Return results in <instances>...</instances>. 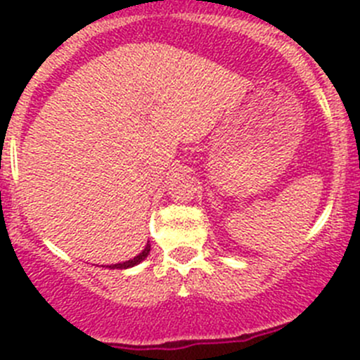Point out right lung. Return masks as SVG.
Masks as SVG:
<instances>
[{"label":"right lung","instance_id":"right-lung-1","mask_svg":"<svg viewBox=\"0 0 360 360\" xmlns=\"http://www.w3.org/2000/svg\"><path fill=\"white\" fill-rule=\"evenodd\" d=\"M150 250H151V245H150V242H148L146 244V248L143 249V252H139L137 254L136 257H134V259H129V261H125V263H118V264H110V266H106V268H111V270H115V268H118V270H127V268H132V266H136V264H139L141 261H144L148 257V254H150Z\"/></svg>","mask_w":360,"mask_h":360}]
</instances>
